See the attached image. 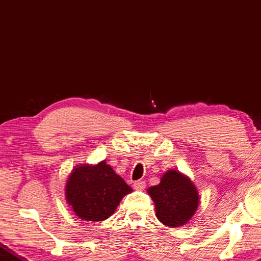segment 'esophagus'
Wrapping results in <instances>:
<instances>
[{"instance_id":"esophagus-1","label":"esophagus","mask_w":261,"mask_h":261,"mask_svg":"<svg viewBox=\"0 0 261 261\" xmlns=\"http://www.w3.org/2000/svg\"><path fill=\"white\" fill-rule=\"evenodd\" d=\"M133 187L136 190H143L145 188V181L144 180H137L134 184H133Z\"/></svg>"}]
</instances>
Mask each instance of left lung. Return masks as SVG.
<instances>
[{
	"label": "left lung",
	"instance_id": "1",
	"mask_svg": "<svg viewBox=\"0 0 261 261\" xmlns=\"http://www.w3.org/2000/svg\"><path fill=\"white\" fill-rule=\"evenodd\" d=\"M155 205L158 220L167 226H181L188 223L198 208V191L193 181L175 170H169L156 186L147 189Z\"/></svg>",
	"mask_w": 261,
	"mask_h": 261
}]
</instances>
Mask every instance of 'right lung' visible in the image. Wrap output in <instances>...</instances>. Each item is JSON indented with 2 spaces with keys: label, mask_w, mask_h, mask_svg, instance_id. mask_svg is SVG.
Instances as JSON below:
<instances>
[{
  "label": "right lung",
  "mask_w": 261,
  "mask_h": 261,
  "mask_svg": "<svg viewBox=\"0 0 261 261\" xmlns=\"http://www.w3.org/2000/svg\"><path fill=\"white\" fill-rule=\"evenodd\" d=\"M133 189L106 160L94 166L80 164L65 185L67 204L80 219L99 222L114 214L124 196Z\"/></svg>",
  "instance_id": "right-lung-1"
}]
</instances>
